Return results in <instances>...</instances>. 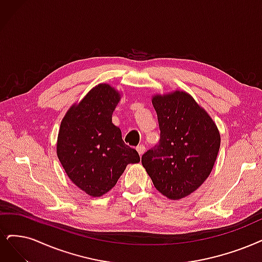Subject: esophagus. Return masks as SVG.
<instances>
[{
	"instance_id": "34e87169",
	"label": "esophagus",
	"mask_w": 262,
	"mask_h": 262,
	"mask_svg": "<svg viewBox=\"0 0 262 262\" xmlns=\"http://www.w3.org/2000/svg\"><path fill=\"white\" fill-rule=\"evenodd\" d=\"M137 149V151H138V153H139V156L141 157L142 154L144 153V151H146V147L143 146V144H139V146L136 148Z\"/></svg>"
}]
</instances>
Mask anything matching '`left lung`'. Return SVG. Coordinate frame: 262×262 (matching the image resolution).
<instances>
[{
    "label": "left lung",
    "instance_id": "obj_1",
    "mask_svg": "<svg viewBox=\"0 0 262 262\" xmlns=\"http://www.w3.org/2000/svg\"><path fill=\"white\" fill-rule=\"evenodd\" d=\"M161 137L141 158L154 187L170 200L190 195L211 172L220 134L208 113L186 92L152 97Z\"/></svg>",
    "mask_w": 262,
    "mask_h": 262
}]
</instances>
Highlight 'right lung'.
<instances>
[{
  "mask_svg": "<svg viewBox=\"0 0 262 262\" xmlns=\"http://www.w3.org/2000/svg\"><path fill=\"white\" fill-rule=\"evenodd\" d=\"M120 99L109 84H98L68 110L60 124L58 159L74 185L93 198L110 191L128 164L140 162L112 123Z\"/></svg>",
  "mask_w": 262,
  "mask_h": 262,
  "instance_id": "1",
  "label": "right lung"
}]
</instances>
